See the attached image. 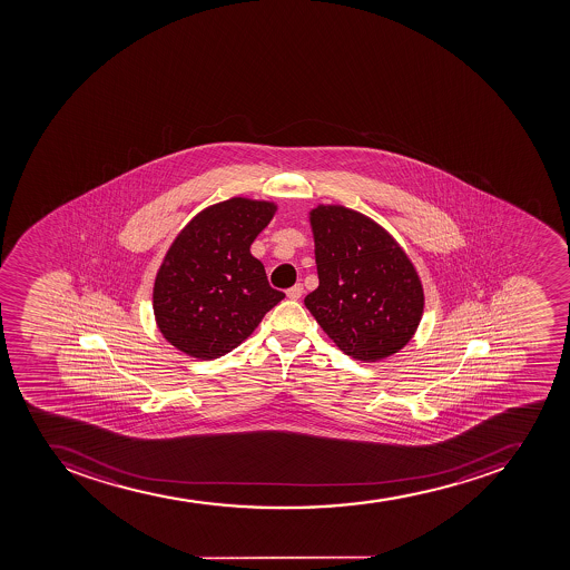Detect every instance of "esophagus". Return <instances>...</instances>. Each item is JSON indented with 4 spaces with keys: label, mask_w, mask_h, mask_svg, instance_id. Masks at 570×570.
I'll return each mask as SVG.
<instances>
[{
    "label": "esophagus",
    "mask_w": 570,
    "mask_h": 570,
    "mask_svg": "<svg viewBox=\"0 0 570 570\" xmlns=\"http://www.w3.org/2000/svg\"><path fill=\"white\" fill-rule=\"evenodd\" d=\"M304 287L303 284H295V286L289 287L287 289L286 295L287 298H292V301H297V298L303 297Z\"/></svg>",
    "instance_id": "esophagus-1"
}]
</instances>
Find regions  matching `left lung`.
Segmentation results:
<instances>
[{
  "instance_id": "left-lung-1",
  "label": "left lung",
  "mask_w": 570,
  "mask_h": 570,
  "mask_svg": "<svg viewBox=\"0 0 570 570\" xmlns=\"http://www.w3.org/2000/svg\"><path fill=\"white\" fill-rule=\"evenodd\" d=\"M318 287L304 298L327 337L375 363L403 350L423 317V284L403 247L377 222L344 206L309 212Z\"/></svg>"
}]
</instances>
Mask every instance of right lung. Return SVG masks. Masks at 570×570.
Instances as JSON below:
<instances>
[{"instance_id": "add662e5", "label": "right lung", "mask_w": 570, "mask_h": 570, "mask_svg": "<svg viewBox=\"0 0 570 570\" xmlns=\"http://www.w3.org/2000/svg\"><path fill=\"white\" fill-rule=\"evenodd\" d=\"M275 212L273 202L233 197L202 209L178 233L153 287L155 321L167 343L202 361L222 357L283 301L249 252Z\"/></svg>"}]
</instances>
